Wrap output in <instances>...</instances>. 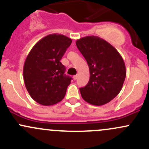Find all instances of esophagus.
Listing matches in <instances>:
<instances>
[{
	"mask_svg": "<svg viewBox=\"0 0 149 149\" xmlns=\"http://www.w3.org/2000/svg\"><path fill=\"white\" fill-rule=\"evenodd\" d=\"M78 76H79V75H78V74H76V75H75V76H73V79H74V80H76V79H78Z\"/></svg>",
	"mask_w": 149,
	"mask_h": 149,
	"instance_id": "esophagus-1",
	"label": "esophagus"
}]
</instances>
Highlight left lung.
<instances>
[{
  "mask_svg": "<svg viewBox=\"0 0 149 149\" xmlns=\"http://www.w3.org/2000/svg\"><path fill=\"white\" fill-rule=\"evenodd\" d=\"M78 49L89 68L88 83L80 88L82 98L91 104L109 102L121 91L126 76L125 65L118 51L97 36L78 40Z\"/></svg>",
  "mask_w": 149,
  "mask_h": 149,
  "instance_id": "1",
  "label": "left lung"
}]
</instances>
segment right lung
<instances>
[{
	"instance_id": "obj_1",
	"label": "right lung",
	"mask_w": 149,
	"mask_h": 149,
	"mask_svg": "<svg viewBox=\"0 0 149 149\" xmlns=\"http://www.w3.org/2000/svg\"><path fill=\"white\" fill-rule=\"evenodd\" d=\"M71 39L52 34L40 40L32 47L24 65V81L31 98L40 104L49 106L64 98L72 78L65 74L60 62Z\"/></svg>"
}]
</instances>
